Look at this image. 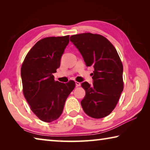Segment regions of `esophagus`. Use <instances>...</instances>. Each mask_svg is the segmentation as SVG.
I'll return each instance as SVG.
<instances>
[{
  "mask_svg": "<svg viewBox=\"0 0 150 150\" xmlns=\"http://www.w3.org/2000/svg\"><path fill=\"white\" fill-rule=\"evenodd\" d=\"M75 85H76V87H79V86H81V83L77 82V81H76V82H75Z\"/></svg>",
  "mask_w": 150,
  "mask_h": 150,
  "instance_id": "esophagus-1",
  "label": "esophagus"
}]
</instances>
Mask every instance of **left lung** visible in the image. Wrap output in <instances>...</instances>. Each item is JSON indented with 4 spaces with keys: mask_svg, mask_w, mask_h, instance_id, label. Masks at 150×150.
I'll list each match as a JSON object with an SVG mask.
<instances>
[{
    "mask_svg": "<svg viewBox=\"0 0 150 150\" xmlns=\"http://www.w3.org/2000/svg\"><path fill=\"white\" fill-rule=\"evenodd\" d=\"M70 41L79 51L86 65L94 67L93 83L81 84L85 96L81 106L88 116L102 118L114 110L123 91V65L117 51L103 35L76 34Z\"/></svg>",
    "mask_w": 150,
    "mask_h": 150,
    "instance_id": "left-lung-1",
    "label": "left lung"
}]
</instances>
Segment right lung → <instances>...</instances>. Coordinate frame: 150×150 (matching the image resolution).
Here are the masks:
<instances>
[{"label": "right lung", "instance_id": "1", "mask_svg": "<svg viewBox=\"0 0 150 150\" xmlns=\"http://www.w3.org/2000/svg\"><path fill=\"white\" fill-rule=\"evenodd\" d=\"M69 38L65 35L40 40L28 53L21 67L24 95L32 111L45 122L59 117L75 86L73 81H55L53 75L59 67Z\"/></svg>", "mask_w": 150, "mask_h": 150}]
</instances>
